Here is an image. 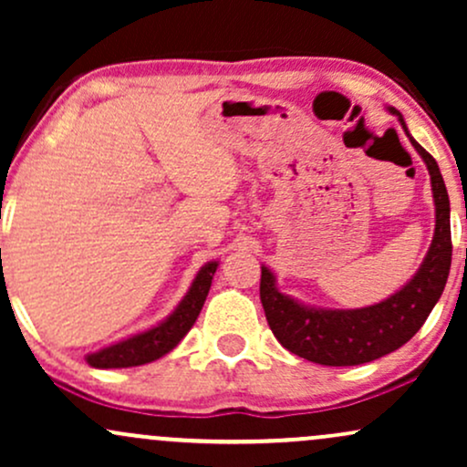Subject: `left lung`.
Masks as SVG:
<instances>
[{
	"mask_svg": "<svg viewBox=\"0 0 467 467\" xmlns=\"http://www.w3.org/2000/svg\"><path fill=\"white\" fill-rule=\"evenodd\" d=\"M393 114L404 118L390 107ZM406 130V125H404ZM409 136V130H406ZM410 138V136H409ZM412 147L428 166L435 197V237L417 275L387 301L362 309L305 307L276 289L275 275L261 267V303L267 325L287 351L325 367H356L378 360L410 340L446 287L452 237H450V200L441 171L431 153L410 138Z\"/></svg>",
	"mask_w": 467,
	"mask_h": 467,
	"instance_id": "obj_1",
	"label": "left lung"
}]
</instances>
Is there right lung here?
I'll return each mask as SVG.
<instances>
[{
	"label": "right lung",
	"mask_w": 467,
	"mask_h": 467,
	"mask_svg": "<svg viewBox=\"0 0 467 467\" xmlns=\"http://www.w3.org/2000/svg\"><path fill=\"white\" fill-rule=\"evenodd\" d=\"M215 270L217 261H211V264H206L200 272H197L189 294L182 298L178 309H175L164 323L144 331V334L127 337V340L118 342V345L89 353L88 362L96 368L140 367V364L158 360V358H162L164 353H169L173 347H178V342L189 334L191 327L195 325L197 316L202 312Z\"/></svg>",
	"instance_id": "add662e5"
}]
</instances>
